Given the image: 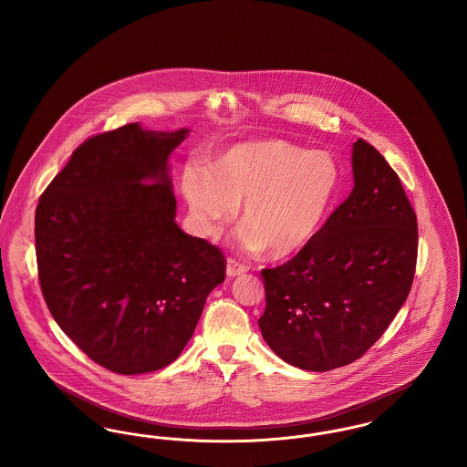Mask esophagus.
I'll list each match as a JSON object with an SVG mask.
<instances>
[{"label":"esophagus","mask_w":467,"mask_h":467,"mask_svg":"<svg viewBox=\"0 0 467 467\" xmlns=\"http://www.w3.org/2000/svg\"><path fill=\"white\" fill-rule=\"evenodd\" d=\"M248 271V267L242 265V263H238L236 259H233V257H229L227 259V266H225V273H227V276L229 278H234V276H240V275H244Z\"/></svg>","instance_id":"obj_1"}]
</instances>
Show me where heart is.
Listing matches in <instances>:
<instances>
[{
    "instance_id": "b5f03b06",
    "label": "heart",
    "mask_w": 467,
    "mask_h": 467,
    "mask_svg": "<svg viewBox=\"0 0 467 467\" xmlns=\"http://www.w3.org/2000/svg\"><path fill=\"white\" fill-rule=\"evenodd\" d=\"M341 187V168L327 150H305L269 138L227 147L210 171L187 168L182 189L192 221L215 238L242 206L238 242L248 252L285 259L315 240Z\"/></svg>"
}]
</instances>
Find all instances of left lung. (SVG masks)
I'll return each mask as SVG.
<instances>
[{
    "instance_id": "left-lung-1",
    "label": "left lung",
    "mask_w": 467,
    "mask_h": 467,
    "mask_svg": "<svg viewBox=\"0 0 467 467\" xmlns=\"http://www.w3.org/2000/svg\"><path fill=\"white\" fill-rule=\"evenodd\" d=\"M354 189L284 266L263 269L269 348L299 369L331 371L366 354L404 305L417 263V215L385 157L352 145Z\"/></svg>"
}]
</instances>
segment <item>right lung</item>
<instances>
[{
	"label": "right lung",
	"mask_w": 467,
	"mask_h": 467,
	"mask_svg": "<svg viewBox=\"0 0 467 467\" xmlns=\"http://www.w3.org/2000/svg\"><path fill=\"white\" fill-rule=\"evenodd\" d=\"M187 134L138 122L98 134L36 208L47 306L82 352L119 375L171 364L225 276L221 250L175 221L170 156Z\"/></svg>",
	"instance_id": "obj_1"
}]
</instances>
